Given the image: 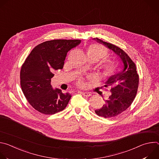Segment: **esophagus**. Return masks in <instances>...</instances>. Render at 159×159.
<instances>
[{
    "mask_svg": "<svg viewBox=\"0 0 159 159\" xmlns=\"http://www.w3.org/2000/svg\"><path fill=\"white\" fill-rule=\"evenodd\" d=\"M85 97H89L91 96V94H90V93H87V92H81V91H79Z\"/></svg>",
    "mask_w": 159,
    "mask_h": 159,
    "instance_id": "obj_1",
    "label": "esophagus"
}]
</instances>
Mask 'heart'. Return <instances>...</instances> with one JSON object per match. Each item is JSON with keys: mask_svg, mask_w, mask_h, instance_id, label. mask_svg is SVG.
I'll return each mask as SVG.
<instances>
[{"mask_svg": "<svg viewBox=\"0 0 159 159\" xmlns=\"http://www.w3.org/2000/svg\"><path fill=\"white\" fill-rule=\"evenodd\" d=\"M87 55L89 59H94L96 61L108 56L109 52L106 48L99 44H90L87 50ZM102 74L105 77H109L114 74L116 69L117 64L112 60L106 59L102 63ZM77 85L81 86L84 85L83 79L79 78L77 80Z\"/></svg>", "mask_w": 159, "mask_h": 159, "instance_id": "1", "label": "heart"}]
</instances>
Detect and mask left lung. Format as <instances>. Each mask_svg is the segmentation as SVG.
<instances>
[{"label": "left lung", "instance_id": "left-lung-1", "mask_svg": "<svg viewBox=\"0 0 159 159\" xmlns=\"http://www.w3.org/2000/svg\"><path fill=\"white\" fill-rule=\"evenodd\" d=\"M96 40L117 54L124 64L123 70L112 75L106 82L104 86L110 89L111 94L104 100L103 106L95 111L98 116L111 118L120 115L132 104L137 94L139 75L135 63L122 49L100 39Z\"/></svg>", "mask_w": 159, "mask_h": 159}]
</instances>
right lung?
Segmentation results:
<instances>
[{
	"label": "right lung",
	"mask_w": 159,
	"mask_h": 159,
	"mask_svg": "<svg viewBox=\"0 0 159 159\" xmlns=\"http://www.w3.org/2000/svg\"><path fill=\"white\" fill-rule=\"evenodd\" d=\"M81 43L80 39H53L36 46L22 64L20 72L21 89L28 102L44 115L63 111L71 95L53 89L51 79L55 70L62 69L68 52Z\"/></svg>",
	"instance_id": "1"
}]
</instances>
